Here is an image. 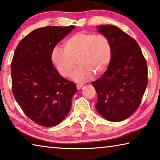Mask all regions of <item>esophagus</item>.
Listing matches in <instances>:
<instances>
[{
  "label": "esophagus",
  "instance_id": "obj_1",
  "mask_svg": "<svg viewBox=\"0 0 160 160\" xmlns=\"http://www.w3.org/2000/svg\"><path fill=\"white\" fill-rule=\"evenodd\" d=\"M84 85H82V84H81V85H80V84H78V85H77V89H78V90H81V89H82V87H83Z\"/></svg>",
  "mask_w": 160,
  "mask_h": 160
}]
</instances>
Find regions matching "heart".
Masks as SVG:
<instances>
[{"mask_svg":"<svg viewBox=\"0 0 160 160\" xmlns=\"http://www.w3.org/2000/svg\"><path fill=\"white\" fill-rule=\"evenodd\" d=\"M112 57V44L107 37L86 32L70 36L64 41L63 49L55 47L51 54V62L63 77H68L77 63L80 65L72 75V79L78 82L90 80L93 73H104Z\"/></svg>","mask_w":160,"mask_h":160,"instance_id":"obj_1","label":"heart"}]
</instances>
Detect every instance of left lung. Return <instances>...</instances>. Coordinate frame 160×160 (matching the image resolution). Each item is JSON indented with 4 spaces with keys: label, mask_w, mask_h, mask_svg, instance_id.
Segmentation results:
<instances>
[{
    "label": "left lung",
    "mask_w": 160,
    "mask_h": 160,
    "mask_svg": "<svg viewBox=\"0 0 160 160\" xmlns=\"http://www.w3.org/2000/svg\"><path fill=\"white\" fill-rule=\"evenodd\" d=\"M112 47V61L105 72L92 83L97 94L96 109L103 118L119 122L138 108L148 85V66L139 45L117 27H97Z\"/></svg>",
    "instance_id": "obj_1"
}]
</instances>
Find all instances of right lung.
Wrapping results in <instances>:
<instances>
[{
  "mask_svg": "<svg viewBox=\"0 0 160 160\" xmlns=\"http://www.w3.org/2000/svg\"><path fill=\"white\" fill-rule=\"evenodd\" d=\"M75 26H48L24 37L11 63L13 95L24 113L40 126L52 127L64 120L76 93L75 84L59 75L51 54Z\"/></svg>",
  "mask_w": 160,
  "mask_h": 160,
  "instance_id": "obj_1",
  "label": "right lung"
}]
</instances>
